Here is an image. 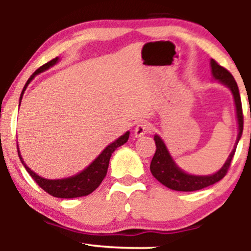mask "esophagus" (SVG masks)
<instances>
[{"label": "esophagus", "instance_id": "1", "mask_svg": "<svg viewBox=\"0 0 251 251\" xmlns=\"http://www.w3.org/2000/svg\"><path fill=\"white\" fill-rule=\"evenodd\" d=\"M152 128H153V126H152L151 123L146 122V120L140 122L137 126H135V129H134L135 137H142V135H144L145 133L151 132Z\"/></svg>", "mask_w": 251, "mask_h": 251}]
</instances>
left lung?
<instances>
[{
	"mask_svg": "<svg viewBox=\"0 0 251 251\" xmlns=\"http://www.w3.org/2000/svg\"><path fill=\"white\" fill-rule=\"evenodd\" d=\"M210 63H211L212 75H214L215 79L220 80L223 85L229 87L232 96H234L238 122L237 140H236L234 150H232L231 153L227 157L226 164L222 166L220 171L210 176H192L185 174L183 170H180L176 165L174 159H172V157L169 153L168 149H166L165 144L160 139L159 135L155 134L154 142L157 149H155V153L151 160L150 170H151V174L153 175L155 179L160 181L166 188L176 190V191H197V190L204 189L206 186H210L212 184L220 181L227 174V170H229L230 165H231V160L234 158L236 148H237L238 140L241 139L242 132H243V111H242L241 96L237 87V83H236L234 76L231 75V73L226 68L218 65V62H216L214 59L211 60Z\"/></svg>",
	"mask_w": 251,
	"mask_h": 251,
	"instance_id": "8db88e82",
	"label": "left lung"
}]
</instances>
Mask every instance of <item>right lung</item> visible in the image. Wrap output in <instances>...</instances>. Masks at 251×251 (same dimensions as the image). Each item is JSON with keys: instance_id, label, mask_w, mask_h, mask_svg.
<instances>
[{"instance_id": "right-lung-1", "label": "right lung", "mask_w": 251, "mask_h": 251, "mask_svg": "<svg viewBox=\"0 0 251 251\" xmlns=\"http://www.w3.org/2000/svg\"><path fill=\"white\" fill-rule=\"evenodd\" d=\"M57 60H59V57H55V59L50 60V62L45 63V65L41 66L40 68H37V70L31 74V76L28 79V81L25 82L24 91H22L21 97H20V103H21L22 96H24L28 83L34 79V76L37 75L39 73H41L43 71L48 70V68L51 67V66L55 65ZM128 135H129V132H126V133L122 135V137L118 138L116 142L109 144L107 148L98 155L97 159L94 160L88 168H86L83 171L80 172V174L73 176V177L63 178V179H45V178L40 177V176L36 175L35 172L31 171V170L25 165L24 160H22V157L19 151V145H17V153H19L20 160H21V163L24 164L25 169L27 170L28 174H29L31 176V178L36 181L37 185H39L41 189L45 190L47 194H50V196H54V197H57V198L82 197V196H87L89 194H92V192H93L94 190L101 184L102 179L105 178L106 174H107L109 158H111L112 153H113L119 146L124 145V144L127 142Z\"/></svg>"}]
</instances>
